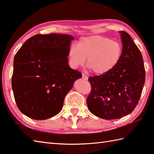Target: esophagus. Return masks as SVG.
I'll list each match as a JSON object with an SVG mask.
<instances>
[{
	"label": "esophagus",
	"mask_w": 154,
	"mask_h": 154,
	"mask_svg": "<svg viewBox=\"0 0 154 154\" xmlns=\"http://www.w3.org/2000/svg\"><path fill=\"white\" fill-rule=\"evenodd\" d=\"M82 78L84 80H87L88 79V77L86 75H85L84 74H82Z\"/></svg>",
	"instance_id": "1"
}]
</instances>
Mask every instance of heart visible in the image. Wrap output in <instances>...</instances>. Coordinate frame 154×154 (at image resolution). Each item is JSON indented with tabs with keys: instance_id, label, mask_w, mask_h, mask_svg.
Masks as SVG:
<instances>
[{
	"instance_id": "obj_1",
	"label": "heart",
	"mask_w": 154,
	"mask_h": 154,
	"mask_svg": "<svg viewBox=\"0 0 154 154\" xmlns=\"http://www.w3.org/2000/svg\"><path fill=\"white\" fill-rule=\"evenodd\" d=\"M123 53L121 44L109 38L92 35L82 37L78 46L72 45L68 49V56L71 67L87 64L96 74L103 75L112 71L120 62Z\"/></svg>"
}]
</instances>
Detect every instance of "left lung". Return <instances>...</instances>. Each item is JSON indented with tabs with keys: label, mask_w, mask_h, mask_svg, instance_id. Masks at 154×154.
<instances>
[{
	"label": "left lung",
	"mask_w": 154,
	"mask_h": 154,
	"mask_svg": "<svg viewBox=\"0 0 154 154\" xmlns=\"http://www.w3.org/2000/svg\"><path fill=\"white\" fill-rule=\"evenodd\" d=\"M123 53L109 73L90 76L92 90L87 98L90 112L105 120H116L132 112L145 83L142 55L129 34L120 31Z\"/></svg>",
	"instance_id": "8db88e82"
}]
</instances>
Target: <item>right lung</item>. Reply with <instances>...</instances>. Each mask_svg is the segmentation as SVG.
Segmentation results:
<instances>
[{
  "mask_svg": "<svg viewBox=\"0 0 154 154\" xmlns=\"http://www.w3.org/2000/svg\"><path fill=\"white\" fill-rule=\"evenodd\" d=\"M74 37L68 34H36L15 54L12 88L18 109L34 120H46L61 111L66 95L79 71L68 64Z\"/></svg>",
  "mask_w": 154,
  "mask_h": 154,
  "instance_id": "right-lung-1",
  "label": "right lung"
}]
</instances>
